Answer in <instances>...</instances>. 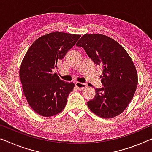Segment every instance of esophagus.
Masks as SVG:
<instances>
[{
    "instance_id": "obj_1",
    "label": "esophagus",
    "mask_w": 152,
    "mask_h": 152,
    "mask_svg": "<svg viewBox=\"0 0 152 152\" xmlns=\"http://www.w3.org/2000/svg\"><path fill=\"white\" fill-rule=\"evenodd\" d=\"M75 85L78 89H83V88H85L86 87V85L85 83H79V82H77V83H76Z\"/></svg>"
}]
</instances>
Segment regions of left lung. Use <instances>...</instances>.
I'll list each match as a JSON object with an SVG mask.
<instances>
[{"label":"left lung","instance_id":"left-lung-1","mask_svg":"<svg viewBox=\"0 0 152 152\" xmlns=\"http://www.w3.org/2000/svg\"><path fill=\"white\" fill-rule=\"evenodd\" d=\"M76 45L102 67L100 78L103 86L95 89V97L87 102L88 108L103 118L117 116L129 105L138 84L132 59L118 42L101 34L83 35Z\"/></svg>","mask_w":152,"mask_h":152}]
</instances>
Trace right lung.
<instances>
[{
    "mask_svg": "<svg viewBox=\"0 0 152 152\" xmlns=\"http://www.w3.org/2000/svg\"><path fill=\"white\" fill-rule=\"evenodd\" d=\"M80 37L51 32L38 38L26 52L20 68V80L28 104L38 114L50 117L65 108L74 84L61 80L53 69Z\"/></svg>",
    "mask_w": 152,
    "mask_h": 152,
    "instance_id": "1",
    "label": "right lung"
}]
</instances>
